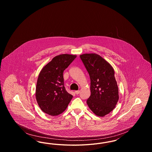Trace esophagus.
I'll list each match as a JSON object with an SVG mask.
<instances>
[{"instance_id":"34e87169","label":"esophagus","mask_w":152,"mask_h":152,"mask_svg":"<svg viewBox=\"0 0 152 152\" xmlns=\"http://www.w3.org/2000/svg\"><path fill=\"white\" fill-rule=\"evenodd\" d=\"M75 92L76 94H80V91H76Z\"/></svg>"}]
</instances>
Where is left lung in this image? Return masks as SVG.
Instances as JSON below:
<instances>
[{
	"mask_svg": "<svg viewBox=\"0 0 152 152\" xmlns=\"http://www.w3.org/2000/svg\"><path fill=\"white\" fill-rule=\"evenodd\" d=\"M91 79V94L87 103L96 115L104 117L116 107L118 88L112 65L96 53L80 55Z\"/></svg>",
	"mask_w": 152,
	"mask_h": 152,
	"instance_id": "left-lung-1",
	"label": "left lung"
}]
</instances>
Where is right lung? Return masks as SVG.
Segmentation results:
<instances>
[{
    "label": "right lung",
    "instance_id": "obj_1",
    "mask_svg": "<svg viewBox=\"0 0 152 152\" xmlns=\"http://www.w3.org/2000/svg\"><path fill=\"white\" fill-rule=\"evenodd\" d=\"M76 55L61 54L52 58L39 73L36 87V99L44 113L52 116L62 113L72 99L64 87L63 72Z\"/></svg>",
    "mask_w": 152,
    "mask_h": 152
}]
</instances>
